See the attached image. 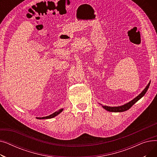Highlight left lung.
<instances>
[{
    "mask_svg": "<svg viewBox=\"0 0 157 157\" xmlns=\"http://www.w3.org/2000/svg\"><path fill=\"white\" fill-rule=\"evenodd\" d=\"M150 82H149V83L147 84V85L146 86V88L143 90V92L140 94L139 95H137L136 98H134L133 100H132L131 101H130L129 102L125 104H123L122 105L120 106H116V107H111V106H108V105H102V108L105 109L106 111H109V112H114V113H118V112H123V111H125L128 109H129L136 102H137L139 99H141V98L145 95V94L146 93L147 90L150 86Z\"/></svg>",
    "mask_w": 157,
    "mask_h": 157,
    "instance_id": "8db88e82",
    "label": "left lung"
}]
</instances>
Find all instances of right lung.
I'll return each instance as SVG.
<instances>
[{
  "label": "right lung",
  "mask_w": 157,
  "mask_h": 157,
  "mask_svg": "<svg viewBox=\"0 0 157 157\" xmlns=\"http://www.w3.org/2000/svg\"><path fill=\"white\" fill-rule=\"evenodd\" d=\"M63 110V109H59V111H57L55 112V113H53L52 114H50V115H49V116L44 117H41V118H40V117H39V118L37 117V119H49V118H53L55 117L56 116H57L58 114H59L61 112H62Z\"/></svg>",
  "instance_id": "right-lung-1"
}]
</instances>
